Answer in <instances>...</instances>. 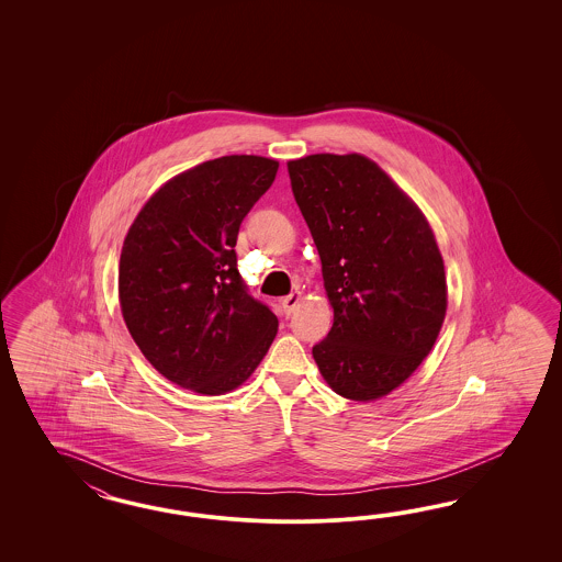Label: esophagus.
<instances>
[{"label": "esophagus", "instance_id": "obj_1", "mask_svg": "<svg viewBox=\"0 0 562 562\" xmlns=\"http://www.w3.org/2000/svg\"><path fill=\"white\" fill-rule=\"evenodd\" d=\"M301 299H303V294H301L299 290H294V292H290L289 296H284V299H282V308H284V313L290 315V313L294 311V306L301 303Z\"/></svg>", "mask_w": 562, "mask_h": 562}]
</instances>
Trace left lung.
<instances>
[{"mask_svg":"<svg viewBox=\"0 0 562 562\" xmlns=\"http://www.w3.org/2000/svg\"><path fill=\"white\" fill-rule=\"evenodd\" d=\"M289 175L334 306L313 358L341 397H383L418 369L441 331L447 282L435 235L367 156L311 154L290 160Z\"/></svg>","mask_w":562,"mask_h":562,"instance_id":"obj_1","label":"left lung"}]
</instances>
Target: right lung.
Listing matches in <instances>:
<instances>
[{
    "instance_id": "right-lung-1",
    "label": "right lung",
    "mask_w": 562,
    "mask_h": 562,
    "mask_svg": "<svg viewBox=\"0 0 562 562\" xmlns=\"http://www.w3.org/2000/svg\"><path fill=\"white\" fill-rule=\"evenodd\" d=\"M278 162L222 156L170 179L123 240L121 313L154 369L179 387L221 395L256 371L278 331L237 270L238 228Z\"/></svg>"
}]
</instances>
